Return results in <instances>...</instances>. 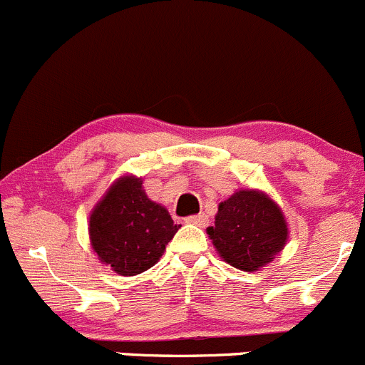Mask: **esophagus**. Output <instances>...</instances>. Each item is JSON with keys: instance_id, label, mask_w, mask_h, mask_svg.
Returning <instances> with one entry per match:
<instances>
[{"instance_id": "esophagus-1", "label": "esophagus", "mask_w": 365, "mask_h": 365, "mask_svg": "<svg viewBox=\"0 0 365 365\" xmlns=\"http://www.w3.org/2000/svg\"><path fill=\"white\" fill-rule=\"evenodd\" d=\"M208 217L205 214H196V215H189V217H185V222H189V225H196V226H205L207 225Z\"/></svg>"}]
</instances>
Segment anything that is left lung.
<instances>
[{
	"mask_svg": "<svg viewBox=\"0 0 365 365\" xmlns=\"http://www.w3.org/2000/svg\"><path fill=\"white\" fill-rule=\"evenodd\" d=\"M207 232L225 262L251 272L282 251L287 222L267 196L258 190H239L219 205L215 225Z\"/></svg>",
	"mask_w": 365,
	"mask_h": 365,
	"instance_id": "obj_1",
	"label": "left lung"
}]
</instances>
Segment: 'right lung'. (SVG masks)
Wrapping results in <instances>:
<instances>
[{
  "instance_id": "obj_1",
  "label": "right lung",
  "mask_w": 365,
  "mask_h": 365,
  "mask_svg": "<svg viewBox=\"0 0 365 365\" xmlns=\"http://www.w3.org/2000/svg\"><path fill=\"white\" fill-rule=\"evenodd\" d=\"M178 228L169 212L146 196L139 178L125 176L94 208L88 233L101 262L133 277L157 264Z\"/></svg>"
}]
</instances>
